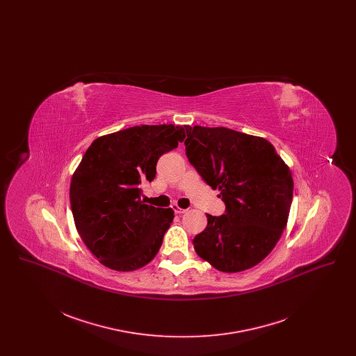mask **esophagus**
Instances as JSON below:
<instances>
[{
    "label": "esophagus",
    "instance_id": "34e87169",
    "mask_svg": "<svg viewBox=\"0 0 356 356\" xmlns=\"http://www.w3.org/2000/svg\"><path fill=\"white\" fill-rule=\"evenodd\" d=\"M172 209L175 211V213H177V215H181V213H184L186 209H183V208H180L177 204H173L172 205Z\"/></svg>",
    "mask_w": 356,
    "mask_h": 356
}]
</instances>
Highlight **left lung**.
Here are the masks:
<instances>
[{
    "instance_id": "left-lung-1",
    "label": "left lung",
    "mask_w": 356,
    "mask_h": 356,
    "mask_svg": "<svg viewBox=\"0 0 356 356\" xmlns=\"http://www.w3.org/2000/svg\"><path fill=\"white\" fill-rule=\"evenodd\" d=\"M186 132L188 161L225 204L224 215H207L195 251L221 272L252 268L286 228L293 193L289 168L266 138L222 127Z\"/></svg>"
}]
</instances>
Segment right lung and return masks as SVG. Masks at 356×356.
I'll use <instances>...</instances> for the list:
<instances>
[{"label": "right lung", "instance_id": "obj_1", "mask_svg": "<svg viewBox=\"0 0 356 356\" xmlns=\"http://www.w3.org/2000/svg\"><path fill=\"white\" fill-rule=\"evenodd\" d=\"M186 138L183 127L140 125L96 138L73 173L70 208L77 232L105 267L134 271L159 252L172 208L141 200L161 154Z\"/></svg>", "mask_w": 356, "mask_h": 356}]
</instances>
